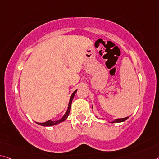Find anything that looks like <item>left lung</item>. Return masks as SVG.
Instances as JSON below:
<instances>
[{
  "instance_id": "8db88e82",
  "label": "left lung",
  "mask_w": 159,
  "mask_h": 159,
  "mask_svg": "<svg viewBox=\"0 0 159 159\" xmlns=\"http://www.w3.org/2000/svg\"><path fill=\"white\" fill-rule=\"evenodd\" d=\"M128 118H129V117H127L125 118H120V119H116L114 121H112V122H111V123H116V122H125V120H127Z\"/></svg>"
}]
</instances>
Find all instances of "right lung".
I'll use <instances>...</instances> for the list:
<instances>
[{
	"label": "right lung",
	"instance_id": "1",
	"mask_svg": "<svg viewBox=\"0 0 159 159\" xmlns=\"http://www.w3.org/2000/svg\"><path fill=\"white\" fill-rule=\"evenodd\" d=\"M77 90H75V91L72 93L71 96L70 98V100H69V106H68V109L66 110V113H65V115L63 116V117L61 119H60L59 120H57V121H51V120H48L47 122H43V123H37V124H38L41 126H44V127H50V126H53V125H56L57 124H59V123H61L62 122H64L66 120V118L68 117V116L69 115V112H70V106H71V103H72V100H73V98H74V95L75 94V93H76Z\"/></svg>",
	"mask_w": 159,
	"mask_h": 159
}]
</instances>
